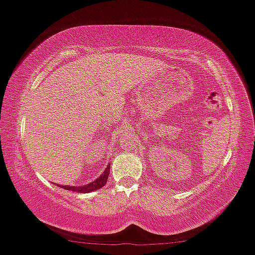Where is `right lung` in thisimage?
<instances>
[{"mask_svg":"<svg viewBox=\"0 0 255 255\" xmlns=\"http://www.w3.org/2000/svg\"><path fill=\"white\" fill-rule=\"evenodd\" d=\"M109 170H111V164L107 166L105 172H103L97 180H95V181L89 183V185L83 186V187H74V186H62V187L65 188V190L73 191V192H81V193H87V192H92V191H96V190H100V188H102L107 183Z\"/></svg>","mask_w":255,"mask_h":255,"instance_id":"add662e5","label":"right lung"}]
</instances>
